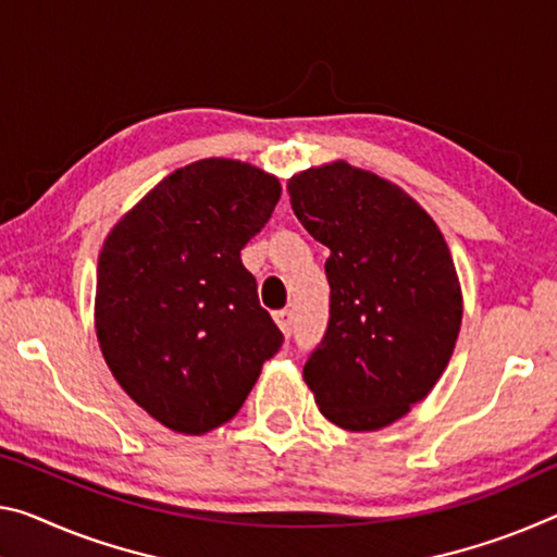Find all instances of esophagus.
I'll return each instance as SVG.
<instances>
[{
    "label": "esophagus",
    "instance_id": "1",
    "mask_svg": "<svg viewBox=\"0 0 557 557\" xmlns=\"http://www.w3.org/2000/svg\"><path fill=\"white\" fill-rule=\"evenodd\" d=\"M275 322H277L280 330L289 337V334H293V324H295V312L293 310H277L275 312Z\"/></svg>",
    "mask_w": 557,
    "mask_h": 557
}]
</instances>
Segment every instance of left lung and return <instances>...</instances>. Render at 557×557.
<instances>
[{
	"mask_svg": "<svg viewBox=\"0 0 557 557\" xmlns=\"http://www.w3.org/2000/svg\"><path fill=\"white\" fill-rule=\"evenodd\" d=\"M287 193L305 231L330 247V324L305 382L337 426H389L454 355L463 297L451 250L409 193L347 161L307 168Z\"/></svg>",
	"mask_w": 557,
	"mask_h": 557,
	"instance_id": "obj_1",
	"label": "left lung"
}]
</instances>
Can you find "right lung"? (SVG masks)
I'll return each mask as SVG.
<instances>
[{"instance_id":"obj_1","label":"right lung","mask_w":557,"mask_h":557,"mask_svg":"<svg viewBox=\"0 0 557 557\" xmlns=\"http://www.w3.org/2000/svg\"><path fill=\"white\" fill-rule=\"evenodd\" d=\"M280 181L206 158L173 171L103 240L96 337L140 409L178 434L231 421L282 332L240 250L268 223Z\"/></svg>"}]
</instances>
